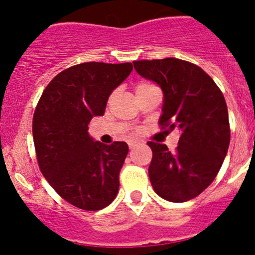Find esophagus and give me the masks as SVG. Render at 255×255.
Masks as SVG:
<instances>
[{"instance_id": "esophagus-1", "label": "esophagus", "mask_w": 255, "mask_h": 255, "mask_svg": "<svg viewBox=\"0 0 255 255\" xmlns=\"http://www.w3.org/2000/svg\"><path fill=\"white\" fill-rule=\"evenodd\" d=\"M136 145H138V143H136V141H130V143H129L130 149H134V148L136 147Z\"/></svg>"}]
</instances>
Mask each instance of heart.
Returning a JSON list of instances; mask_svg holds the SVG:
<instances>
[{
  "instance_id": "b5f03b06",
  "label": "heart",
  "mask_w": 255,
  "mask_h": 255,
  "mask_svg": "<svg viewBox=\"0 0 255 255\" xmlns=\"http://www.w3.org/2000/svg\"><path fill=\"white\" fill-rule=\"evenodd\" d=\"M150 84H147V83H141V84H139L138 87H136V89L135 91H138V89H141V88H145V87H149Z\"/></svg>"
}]
</instances>
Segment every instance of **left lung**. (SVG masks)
Instances as JSON below:
<instances>
[{"instance_id": "obj_1", "label": "left lung", "mask_w": 255, "mask_h": 255, "mask_svg": "<svg viewBox=\"0 0 255 255\" xmlns=\"http://www.w3.org/2000/svg\"><path fill=\"white\" fill-rule=\"evenodd\" d=\"M136 73L159 85L163 106L159 124L181 131L176 152L148 141L153 152L148 168L153 189L173 203L190 200L217 176L230 144L225 97L211 76L179 58L134 61Z\"/></svg>"}]
</instances>
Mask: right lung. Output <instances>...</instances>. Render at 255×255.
<instances>
[{
  "instance_id": "obj_1",
  "label": "right lung",
  "mask_w": 255,
  "mask_h": 255,
  "mask_svg": "<svg viewBox=\"0 0 255 255\" xmlns=\"http://www.w3.org/2000/svg\"><path fill=\"white\" fill-rule=\"evenodd\" d=\"M131 71L130 62L75 65L52 79L35 108L33 140L40 171L60 197L84 211L105 208L119 191L129 147L94 140L88 124L105 115L108 97Z\"/></svg>"
}]
</instances>
